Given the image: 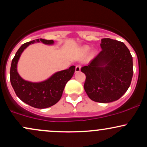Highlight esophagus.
<instances>
[{"instance_id":"obj_1","label":"esophagus","mask_w":147,"mask_h":147,"mask_svg":"<svg viewBox=\"0 0 147 147\" xmlns=\"http://www.w3.org/2000/svg\"><path fill=\"white\" fill-rule=\"evenodd\" d=\"M80 70H81V66H80V65H76L75 72H79V71H80Z\"/></svg>"}]
</instances>
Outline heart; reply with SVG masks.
I'll return each mask as SVG.
<instances>
[{
    "label": "heart",
    "mask_w": 147,
    "mask_h": 147,
    "mask_svg": "<svg viewBox=\"0 0 147 147\" xmlns=\"http://www.w3.org/2000/svg\"><path fill=\"white\" fill-rule=\"evenodd\" d=\"M90 50V48L89 47H85V48H84V51L85 52H88Z\"/></svg>",
    "instance_id": "heart-1"
}]
</instances>
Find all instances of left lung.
Returning a JSON list of instances; mask_svg holds the SVG:
<instances>
[{"label": "left lung", "instance_id": "1", "mask_svg": "<svg viewBox=\"0 0 147 147\" xmlns=\"http://www.w3.org/2000/svg\"><path fill=\"white\" fill-rule=\"evenodd\" d=\"M102 50L81 71L86 75L84 90L91 100L109 103L120 98L132 80L133 57L123 42L103 38Z\"/></svg>", "mask_w": 147, "mask_h": 147}]
</instances>
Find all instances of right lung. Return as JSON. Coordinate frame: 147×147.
<instances>
[{
    "label": "right lung",
    "instance_id": "right-lung-1",
    "mask_svg": "<svg viewBox=\"0 0 147 147\" xmlns=\"http://www.w3.org/2000/svg\"><path fill=\"white\" fill-rule=\"evenodd\" d=\"M41 43L53 45V40L38 38L23 44L16 52L11 61L10 82L17 97L25 104L36 109H45L55 105L61 97L67 82L75 73V66L72 65L67 70L55 72L46 80L32 82L23 79L17 71V64L22 52L30 44Z\"/></svg>",
    "mask_w": 147,
    "mask_h": 147
}]
</instances>
